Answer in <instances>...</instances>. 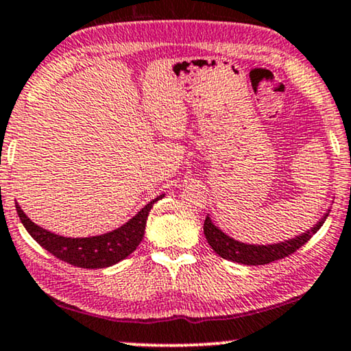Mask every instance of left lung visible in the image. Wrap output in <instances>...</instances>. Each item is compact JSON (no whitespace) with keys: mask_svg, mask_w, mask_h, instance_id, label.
<instances>
[{"mask_svg":"<svg viewBox=\"0 0 351 351\" xmlns=\"http://www.w3.org/2000/svg\"><path fill=\"white\" fill-rule=\"evenodd\" d=\"M328 214H325L322 221L317 222V226L312 227L309 232L299 235L296 239H291L288 242H281L276 245H247L240 243L237 240L227 237L222 230H219L209 217L204 221V235L213 250L222 258L235 261V263L242 265H267L271 261L286 258V256L293 255L294 252L299 250L306 242H309L312 235L317 232Z\"/></svg>","mask_w":351,"mask_h":351,"instance_id":"8db88e82","label":"left lung"}]
</instances>
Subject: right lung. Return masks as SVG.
I'll list each match as a JSON object with an SVG mask.
<instances>
[{"instance_id": "add662e5", "label": "right lung", "mask_w": 351, "mask_h": 351, "mask_svg": "<svg viewBox=\"0 0 351 351\" xmlns=\"http://www.w3.org/2000/svg\"><path fill=\"white\" fill-rule=\"evenodd\" d=\"M160 197H155L149 204L143 208L137 216H134L125 226L119 229L109 232V234L98 235V237H88V239H66L55 235L52 232L42 229L36 226L26 214L21 210L16 204L18 216L26 227V230L31 234V237L36 240L40 247H44L49 253L57 256L58 260L65 261V263L73 265L80 268H106L117 261L124 260L129 256L138 243L142 242L143 232H145L147 217L152 206L157 202Z\"/></svg>"}]
</instances>
